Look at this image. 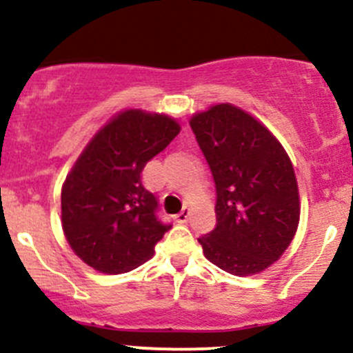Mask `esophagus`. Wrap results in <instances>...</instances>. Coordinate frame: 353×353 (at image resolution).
<instances>
[{"instance_id": "obj_1", "label": "esophagus", "mask_w": 353, "mask_h": 353, "mask_svg": "<svg viewBox=\"0 0 353 353\" xmlns=\"http://www.w3.org/2000/svg\"><path fill=\"white\" fill-rule=\"evenodd\" d=\"M190 214H191L190 208L184 207L183 210H181L179 214L176 215V221H177V222H181V224H184V222H188V219H190Z\"/></svg>"}]
</instances>
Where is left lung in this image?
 <instances>
[{"instance_id": "left-lung-1", "label": "left lung", "mask_w": 353, "mask_h": 353, "mask_svg": "<svg viewBox=\"0 0 353 353\" xmlns=\"http://www.w3.org/2000/svg\"><path fill=\"white\" fill-rule=\"evenodd\" d=\"M190 125L217 193V224L198 241L222 271L256 274L285 253L299 228L292 162L268 129L229 103L194 115Z\"/></svg>"}]
</instances>
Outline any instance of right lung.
<instances>
[{
	"label": "right lung",
	"mask_w": 353,
	"mask_h": 353,
	"mask_svg": "<svg viewBox=\"0 0 353 353\" xmlns=\"http://www.w3.org/2000/svg\"><path fill=\"white\" fill-rule=\"evenodd\" d=\"M179 131L167 115L125 110L85 146L61 190V228L88 265L107 274L132 271L172 228L159 217L141 172Z\"/></svg>",
	"instance_id": "obj_1"
}]
</instances>
